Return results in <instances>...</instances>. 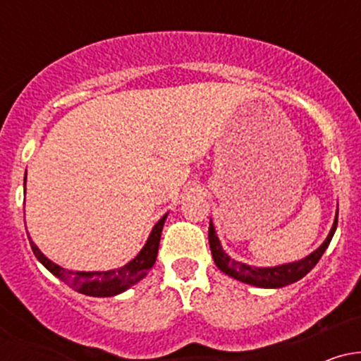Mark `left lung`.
Returning a JSON list of instances; mask_svg holds the SVG:
<instances>
[{
    "label": "left lung",
    "mask_w": 361,
    "mask_h": 361,
    "mask_svg": "<svg viewBox=\"0 0 361 361\" xmlns=\"http://www.w3.org/2000/svg\"><path fill=\"white\" fill-rule=\"evenodd\" d=\"M336 226H338V214H336V219H334L333 229H331L329 235H327L326 241L322 243L316 251L310 252V255L305 256L304 259L295 261V263L281 264V267H275V268H255V267H250V264L239 263V261L229 258L221 247V243H219L217 234H215L212 221H210V226H209V244H210V251H212V258L215 261V264H217L219 270L226 273V275L233 276V279L239 281H244V283L255 285V287L280 288V287H285V285L293 283V281L304 279V276L307 275L314 267H316L317 261L321 259V256L324 255L327 246H329L331 239H333L334 235V231H336Z\"/></svg>",
    "instance_id": "1"
}]
</instances>
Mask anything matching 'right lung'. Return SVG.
Returning a JSON list of instances; mask_svg holds the SVG:
<instances>
[{
  "mask_svg": "<svg viewBox=\"0 0 361 361\" xmlns=\"http://www.w3.org/2000/svg\"><path fill=\"white\" fill-rule=\"evenodd\" d=\"M164 221H166V215H163V217L157 221L156 226L152 227V233L149 235L146 246L140 250L139 255L135 256L130 263L118 268V270L110 271H68L64 270V268H61L59 264L52 263L51 259L45 258L30 238H28V241H30L32 251H34L37 259H39L52 275H56L57 279L66 281V283L76 290V292L91 297H111L123 292V290H127L128 287H132L134 283H137V281L140 279H144L146 273L154 267Z\"/></svg>",
  "mask_w": 361,
  "mask_h": 361,
  "instance_id": "add662e5",
  "label": "right lung"
}]
</instances>
